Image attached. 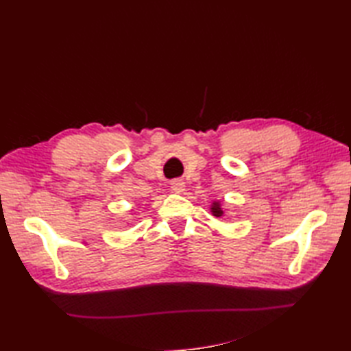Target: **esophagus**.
Returning <instances> with one entry per match:
<instances>
[{"label": "esophagus", "mask_w": 351, "mask_h": 351, "mask_svg": "<svg viewBox=\"0 0 351 351\" xmlns=\"http://www.w3.org/2000/svg\"><path fill=\"white\" fill-rule=\"evenodd\" d=\"M170 189L175 193H182L185 189V182L182 180H173L170 182Z\"/></svg>", "instance_id": "34e87169"}]
</instances>
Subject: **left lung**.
I'll use <instances>...</instances> for the list:
<instances>
[{
    "mask_svg": "<svg viewBox=\"0 0 351 351\" xmlns=\"http://www.w3.org/2000/svg\"><path fill=\"white\" fill-rule=\"evenodd\" d=\"M211 213H213V215H215V217H221V215H223V210H221V206H220L219 202H214V204H213Z\"/></svg>",
    "mask_w": 351,
    "mask_h": 351,
    "instance_id": "8db88e82",
    "label": "left lung"
}]
</instances>
